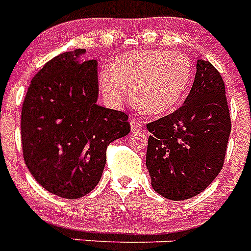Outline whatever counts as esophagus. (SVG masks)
I'll list each match as a JSON object with an SVG mask.
<instances>
[{
	"mask_svg": "<svg viewBox=\"0 0 251 251\" xmlns=\"http://www.w3.org/2000/svg\"><path fill=\"white\" fill-rule=\"evenodd\" d=\"M129 123H130V129H132L133 132H139V130H142L141 122H139L136 117H132Z\"/></svg>",
	"mask_w": 251,
	"mask_h": 251,
	"instance_id": "1",
	"label": "esophagus"
}]
</instances>
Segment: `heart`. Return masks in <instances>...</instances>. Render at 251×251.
Wrapping results in <instances>:
<instances>
[{
  "mask_svg": "<svg viewBox=\"0 0 251 251\" xmlns=\"http://www.w3.org/2000/svg\"><path fill=\"white\" fill-rule=\"evenodd\" d=\"M194 66L182 52L139 50L118 56L112 70L100 74L104 94L114 103L130 88L133 103L146 114H162L176 108L192 84Z\"/></svg>",
  "mask_w": 251,
  "mask_h": 251,
  "instance_id": "heart-1",
  "label": "heart"
}]
</instances>
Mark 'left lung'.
Returning <instances> with one entry per match:
<instances>
[{
  "label": "left lung",
  "mask_w": 251,
  "mask_h": 251,
  "mask_svg": "<svg viewBox=\"0 0 251 251\" xmlns=\"http://www.w3.org/2000/svg\"><path fill=\"white\" fill-rule=\"evenodd\" d=\"M185 103L147 124L146 165L152 187L174 201L191 199L220 174L231 130L225 84L207 60H197Z\"/></svg>",
  "instance_id": "obj_1"
}]
</instances>
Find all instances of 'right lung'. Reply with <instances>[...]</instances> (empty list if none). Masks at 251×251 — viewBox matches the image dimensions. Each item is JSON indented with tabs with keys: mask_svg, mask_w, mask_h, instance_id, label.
<instances>
[{
	"mask_svg": "<svg viewBox=\"0 0 251 251\" xmlns=\"http://www.w3.org/2000/svg\"><path fill=\"white\" fill-rule=\"evenodd\" d=\"M63 52L32 77L21 110L24 159L37 182L75 200L100 181L106 147L130 132L128 114L97 104V60Z\"/></svg>",
	"mask_w": 251,
	"mask_h": 251,
	"instance_id": "right-lung-1",
	"label": "right lung"
}]
</instances>
